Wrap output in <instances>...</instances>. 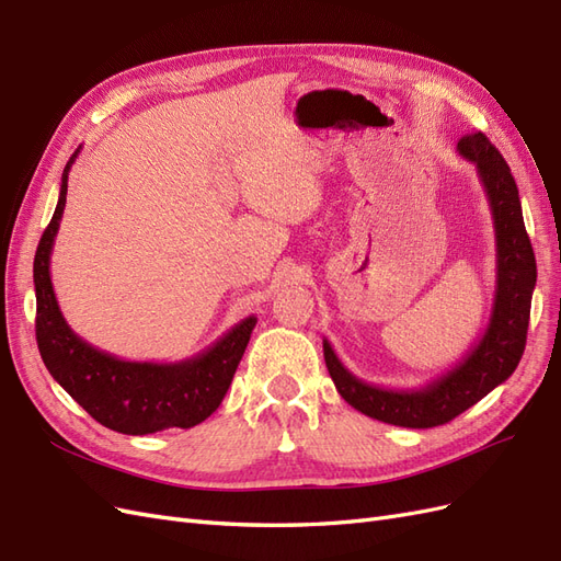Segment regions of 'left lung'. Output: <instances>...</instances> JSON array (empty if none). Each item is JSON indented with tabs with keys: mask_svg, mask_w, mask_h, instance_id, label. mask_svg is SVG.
Here are the masks:
<instances>
[{
	"mask_svg": "<svg viewBox=\"0 0 561 561\" xmlns=\"http://www.w3.org/2000/svg\"><path fill=\"white\" fill-rule=\"evenodd\" d=\"M456 151L458 157L478 168L496 231L494 304H491L486 330L478 344L463 355L461 363L426 386L381 388L355 377L336 358L328 339H322L325 365L339 396L365 416L390 423V426H443L511 377L526 344L536 287V257L524 229L515 178L484 133L466 135Z\"/></svg>",
	"mask_w": 561,
	"mask_h": 561,
	"instance_id": "8db88e82",
	"label": "left lung"
}]
</instances>
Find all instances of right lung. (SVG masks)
Listing matches in <instances>:
<instances>
[{"label":"right lung","mask_w":561,"mask_h":561,"mask_svg":"<svg viewBox=\"0 0 561 561\" xmlns=\"http://www.w3.org/2000/svg\"><path fill=\"white\" fill-rule=\"evenodd\" d=\"M79 149L65 165L58 206L35 254L37 346L42 360L50 377L105 428L124 435L192 428L206 421L225 400L257 318H243L213 346L178 363L122 360L95 348L67 325L50 283V252L65 210L67 175Z\"/></svg>","instance_id":"right-lung-1"}]
</instances>
